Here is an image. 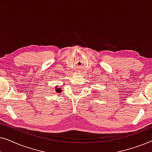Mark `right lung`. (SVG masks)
Instances as JSON below:
<instances>
[{"label":"right lung","mask_w":152,"mask_h":152,"mask_svg":"<svg viewBox=\"0 0 152 152\" xmlns=\"http://www.w3.org/2000/svg\"><path fill=\"white\" fill-rule=\"evenodd\" d=\"M55 91H56V92H57V93H60V92H61V88H56L55 89Z\"/></svg>","instance_id":"right-lung-1"}]
</instances>
